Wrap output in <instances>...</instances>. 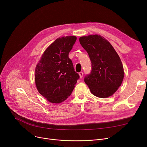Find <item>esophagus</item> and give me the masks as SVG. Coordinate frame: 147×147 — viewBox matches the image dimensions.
Masks as SVG:
<instances>
[{
  "label": "esophagus",
  "instance_id": "34e87169",
  "mask_svg": "<svg viewBox=\"0 0 147 147\" xmlns=\"http://www.w3.org/2000/svg\"><path fill=\"white\" fill-rule=\"evenodd\" d=\"M79 76H80V78H82V77H83V72H80V73H79Z\"/></svg>",
  "mask_w": 147,
  "mask_h": 147
}]
</instances>
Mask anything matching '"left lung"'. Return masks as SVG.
Masks as SVG:
<instances>
[{
  "label": "left lung",
  "instance_id": "8db88e82",
  "mask_svg": "<svg viewBox=\"0 0 147 147\" xmlns=\"http://www.w3.org/2000/svg\"><path fill=\"white\" fill-rule=\"evenodd\" d=\"M92 63L91 73L84 82L94 95L106 98L121 86L125 73L121 59L111 43L103 36L90 34L79 38Z\"/></svg>",
  "mask_w": 147,
  "mask_h": 147
}]
</instances>
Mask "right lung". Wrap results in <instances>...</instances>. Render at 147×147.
Masks as SVG:
<instances>
[{
	"label": "right lung",
	"instance_id": "add662e5",
	"mask_svg": "<svg viewBox=\"0 0 147 147\" xmlns=\"http://www.w3.org/2000/svg\"><path fill=\"white\" fill-rule=\"evenodd\" d=\"M76 36L58 37L43 53L35 68L34 81L38 92L51 103L64 102L79 78L68 53Z\"/></svg>",
	"mask_w": 147,
	"mask_h": 147
}]
</instances>
